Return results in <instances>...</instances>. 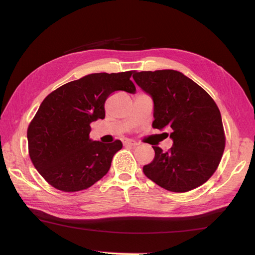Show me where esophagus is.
<instances>
[{
    "label": "esophagus",
    "mask_w": 255,
    "mask_h": 255,
    "mask_svg": "<svg viewBox=\"0 0 255 255\" xmlns=\"http://www.w3.org/2000/svg\"><path fill=\"white\" fill-rule=\"evenodd\" d=\"M124 145H126V147H134V145H137V141H134L132 139H124L123 141Z\"/></svg>",
    "instance_id": "1"
}]
</instances>
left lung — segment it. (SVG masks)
I'll return each mask as SVG.
<instances>
[{"label": "left lung", "instance_id": "obj_1", "mask_svg": "<svg viewBox=\"0 0 255 255\" xmlns=\"http://www.w3.org/2000/svg\"><path fill=\"white\" fill-rule=\"evenodd\" d=\"M132 78L152 97V127L172 130V148L163 151L153 147L154 159L143 166L144 175L175 193L203 185L217 170L226 144L215 101L197 83L175 70L136 72Z\"/></svg>", "mask_w": 255, "mask_h": 255}]
</instances>
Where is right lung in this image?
Here are the masks:
<instances>
[{
	"label": "right lung",
	"instance_id": "right-lung-1",
	"mask_svg": "<svg viewBox=\"0 0 255 255\" xmlns=\"http://www.w3.org/2000/svg\"><path fill=\"white\" fill-rule=\"evenodd\" d=\"M132 73L88 74L42 101L27 129V140L32 164L51 186L79 192L106 175L123 143L91 140L90 124L105 118V101L114 92L136 93Z\"/></svg>",
	"mask_w": 255,
	"mask_h": 255
}]
</instances>
